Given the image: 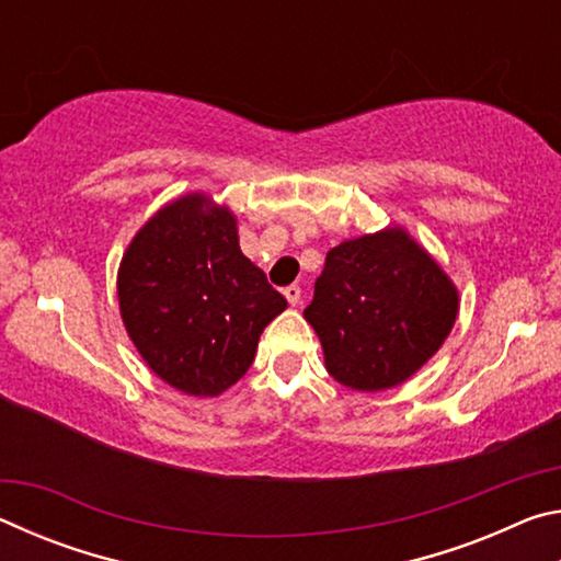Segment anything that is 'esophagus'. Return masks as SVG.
<instances>
[{
  "label": "esophagus",
  "instance_id": "esophagus-1",
  "mask_svg": "<svg viewBox=\"0 0 561 561\" xmlns=\"http://www.w3.org/2000/svg\"><path fill=\"white\" fill-rule=\"evenodd\" d=\"M284 297H287V301L291 304V307H297V304L301 301V287H299V284H289V287L284 289Z\"/></svg>",
  "mask_w": 561,
  "mask_h": 561
}]
</instances>
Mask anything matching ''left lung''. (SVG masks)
<instances>
[{
  "label": "left lung",
  "instance_id": "8db88e82",
  "mask_svg": "<svg viewBox=\"0 0 561 561\" xmlns=\"http://www.w3.org/2000/svg\"><path fill=\"white\" fill-rule=\"evenodd\" d=\"M304 317L341 386L383 391L440 348L458 317V291L403 230H383L327 254Z\"/></svg>",
  "mask_w": 561,
  "mask_h": 561
}]
</instances>
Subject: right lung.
Instances as JSON below:
<instances>
[{
    "label": "right lung",
    "mask_w": 561,
    "mask_h": 561,
    "mask_svg": "<svg viewBox=\"0 0 561 561\" xmlns=\"http://www.w3.org/2000/svg\"><path fill=\"white\" fill-rule=\"evenodd\" d=\"M118 301L140 356L190 396L240 381L264 327L287 309L242 254L234 217L205 195L170 203L136 234L121 262Z\"/></svg>",
    "instance_id": "obj_1"
}]
</instances>
